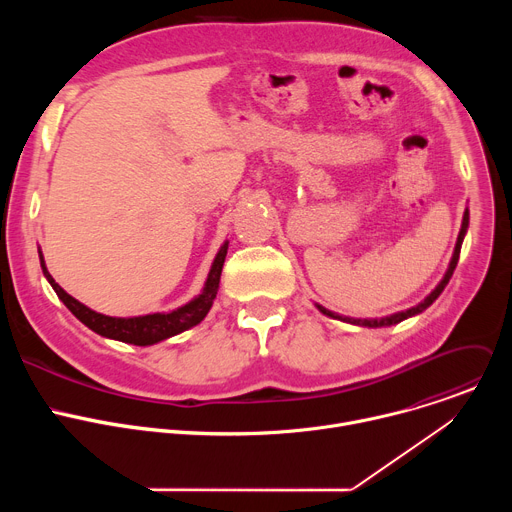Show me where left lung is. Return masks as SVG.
<instances>
[{
    "label": "left lung",
    "mask_w": 512,
    "mask_h": 512,
    "mask_svg": "<svg viewBox=\"0 0 512 512\" xmlns=\"http://www.w3.org/2000/svg\"><path fill=\"white\" fill-rule=\"evenodd\" d=\"M468 225H470V210L466 208V210H464V216H462V227H460V233H458V241H456V247H454L452 259H450V265H448V269H446V273H444L442 281L437 283V285L431 289V294H429L425 300H421L417 306L407 308V310H403V312H395V314H391V316H383V318H350V316L336 314V312H332V310H328V308H324V306H320V304H314V306H316L324 316H328V318H332V320H340V322H346V324H352V326H364V328H385V326H395V324H399V322H403V320H407V318H413V316L421 314V312H423V310H427V308H429L437 298H440V294H442V291L446 289V285H448L450 277L454 275V269H456L458 259H460V249H462L464 237H466V233H468Z\"/></svg>",
    "instance_id": "8db88e82"
}]
</instances>
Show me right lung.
Returning <instances> with one entry per match:
<instances>
[{
  "label": "right lung",
  "instance_id": "add662e5",
  "mask_svg": "<svg viewBox=\"0 0 512 512\" xmlns=\"http://www.w3.org/2000/svg\"><path fill=\"white\" fill-rule=\"evenodd\" d=\"M227 251H229V241H225L221 245V249H218V253H216V257L210 265V271L206 275L204 287L200 289V294L194 296L190 302H186L184 306H180L176 310H170V312H154V314L129 316V318L105 316V314L95 312L89 306L81 304L70 294H66V291L50 275L40 247H38V257H40L42 273L48 279V283L52 285V289L56 291V296L60 298V302L72 312V316L81 320L89 330L97 332L103 338L119 340V342H125V344L152 346V344H158L162 340H168L172 336H178V334L198 326L206 318V314L210 312V308L216 300V294H218V283H221V273H223Z\"/></svg>",
  "mask_w": 512,
  "mask_h": 512
}]
</instances>
